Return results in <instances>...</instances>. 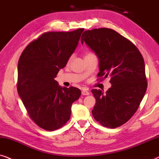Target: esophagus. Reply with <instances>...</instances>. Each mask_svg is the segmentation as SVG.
Wrapping results in <instances>:
<instances>
[{
    "label": "esophagus",
    "mask_w": 159,
    "mask_h": 159,
    "mask_svg": "<svg viewBox=\"0 0 159 159\" xmlns=\"http://www.w3.org/2000/svg\"><path fill=\"white\" fill-rule=\"evenodd\" d=\"M81 93L82 95H84V96H88L89 95V92L87 90H85V89H84V90H82L81 91Z\"/></svg>",
    "instance_id": "1"
}]
</instances>
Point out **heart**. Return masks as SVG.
Returning <instances> with one entry per match:
<instances>
[{"label": "heart", "instance_id": "1", "mask_svg": "<svg viewBox=\"0 0 159 159\" xmlns=\"http://www.w3.org/2000/svg\"><path fill=\"white\" fill-rule=\"evenodd\" d=\"M89 54H91V52H87L86 54V55H89Z\"/></svg>", "mask_w": 159, "mask_h": 159}]
</instances>
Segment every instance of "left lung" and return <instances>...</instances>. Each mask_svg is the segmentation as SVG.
Returning a JSON list of instances; mask_svg holds the SVG:
<instances>
[{
  "label": "left lung",
  "mask_w": 159,
  "mask_h": 159,
  "mask_svg": "<svg viewBox=\"0 0 159 159\" xmlns=\"http://www.w3.org/2000/svg\"><path fill=\"white\" fill-rule=\"evenodd\" d=\"M80 41L99 58V79L111 77V86L106 93L91 90L96 99L93 117L104 127L121 126L133 117L146 93L143 57L135 44L111 29L85 31Z\"/></svg>",
  "instance_id": "8db88e82"
}]
</instances>
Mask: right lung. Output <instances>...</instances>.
<instances>
[{
	"mask_svg": "<svg viewBox=\"0 0 159 159\" xmlns=\"http://www.w3.org/2000/svg\"><path fill=\"white\" fill-rule=\"evenodd\" d=\"M84 29L48 32L26 46L18 62L17 91L31 119L48 131L70 120L71 106L79 99V89L59 86L55 78L66 66Z\"/></svg>",
	"mask_w": 159,
	"mask_h": 159,
	"instance_id": "add662e5",
	"label": "right lung"
}]
</instances>
